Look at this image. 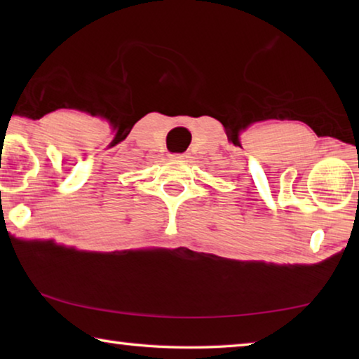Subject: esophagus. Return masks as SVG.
I'll list each match as a JSON object with an SVG mask.
<instances>
[{"label":"esophagus","mask_w":359,"mask_h":359,"mask_svg":"<svg viewBox=\"0 0 359 359\" xmlns=\"http://www.w3.org/2000/svg\"><path fill=\"white\" fill-rule=\"evenodd\" d=\"M171 158H174V160H187L188 154H172Z\"/></svg>","instance_id":"esophagus-1"}]
</instances>
